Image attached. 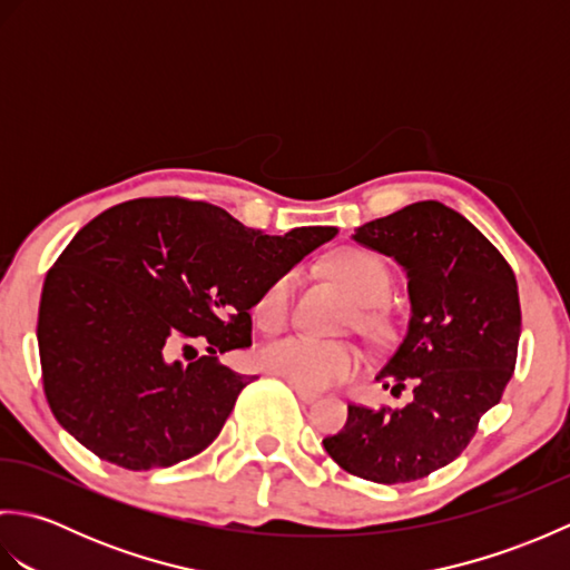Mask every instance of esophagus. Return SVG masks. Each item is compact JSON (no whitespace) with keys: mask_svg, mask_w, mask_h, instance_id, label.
Here are the masks:
<instances>
[{"mask_svg":"<svg viewBox=\"0 0 570 570\" xmlns=\"http://www.w3.org/2000/svg\"><path fill=\"white\" fill-rule=\"evenodd\" d=\"M294 390H296L298 399H301V402H304V404H313V402H318V399H321V394H318V392L304 390V386H296V384H294Z\"/></svg>","mask_w":570,"mask_h":570,"instance_id":"obj_1","label":"esophagus"}]
</instances>
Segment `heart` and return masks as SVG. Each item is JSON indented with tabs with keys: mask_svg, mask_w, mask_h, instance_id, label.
I'll list each match as a JSON object with an SVG mask.
<instances>
[{
	"mask_svg": "<svg viewBox=\"0 0 570 570\" xmlns=\"http://www.w3.org/2000/svg\"><path fill=\"white\" fill-rule=\"evenodd\" d=\"M325 266L362 306L380 304L390 292V274H386L384 264L365 249H337L331 254ZM292 272L276 276L264 288L257 306H254V316H257V323L266 333H278L286 325L288 308H292ZM365 323H372L367 313ZM262 365L266 372L296 386H304V390H328V386L353 377L362 365V355L347 343L323 341L316 335H292L266 347L262 353Z\"/></svg>",
	"mask_w": 570,
	"mask_h": 570,
	"instance_id": "b5f03b06",
	"label": "heart"
}]
</instances>
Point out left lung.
I'll return each instance as SVG.
<instances>
[{
    "instance_id": "left-lung-1",
    "label": "left lung",
    "mask_w": 570,
    "mask_h": 570,
    "mask_svg": "<svg viewBox=\"0 0 570 570\" xmlns=\"http://www.w3.org/2000/svg\"><path fill=\"white\" fill-rule=\"evenodd\" d=\"M353 239L406 276L409 323L377 380L396 409L347 406L323 439L343 470L382 485L431 475L465 451L478 421L512 380L522 335L517 278L480 229L439 200H419L360 225Z\"/></svg>"
}]
</instances>
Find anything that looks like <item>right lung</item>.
Wrapping results in <instances>:
<instances>
[{
  "instance_id": "1",
  "label": "right lung",
  "mask_w": 570,
  "mask_h": 570,
  "mask_svg": "<svg viewBox=\"0 0 570 570\" xmlns=\"http://www.w3.org/2000/svg\"><path fill=\"white\" fill-rule=\"evenodd\" d=\"M337 235H264L217 205L139 198L105 210L46 274L39 306L43 390L56 421L127 470L176 465L223 431L254 380L217 355L252 345L264 288ZM193 342L209 355L184 366Z\"/></svg>"
}]
</instances>
